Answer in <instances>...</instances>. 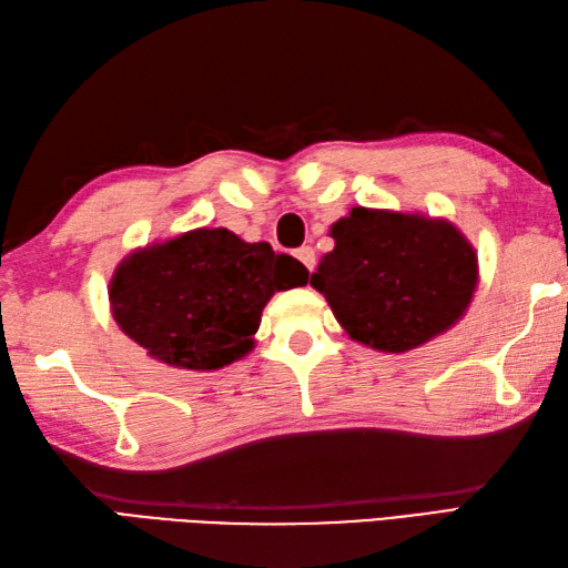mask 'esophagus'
Segmentation results:
<instances>
[{
  "instance_id": "esophagus-1",
  "label": "esophagus",
  "mask_w": 568,
  "mask_h": 568,
  "mask_svg": "<svg viewBox=\"0 0 568 568\" xmlns=\"http://www.w3.org/2000/svg\"><path fill=\"white\" fill-rule=\"evenodd\" d=\"M295 258L305 265V268L312 273L315 271V248L312 246H300L297 251H295Z\"/></svg>"
}]
</instances>
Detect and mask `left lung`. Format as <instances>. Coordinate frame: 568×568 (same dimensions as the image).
<instances>
[{
	"mask_svg": "<svg viewBox=\"0 0 568 568\" xmlns=\"http://www.w3.org/2000/svg\"><path fill=\"white\" fill-rule=\"evenodd\" d=\"M310 283L348 336L407 352L449 329L476 291V253L452 224L354 207Z\"/></svg>",
	"mask_w": 568,
	"mask_h": 568,
	"instance_id": "1",
	"label": "left lung"
}]
</instances>
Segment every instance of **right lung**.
Here are the masks:
<instances>
[{
	"mask_svg": "<svg viewBox=\"0 0 568 568\" xmlns=\"http://www.w3.org/2000/svg\"><path fill=\"white\" fill-rule=\"evenodd\" d=\"M307 268L229 229H195L119 265L110 300L119 327L168 366L214 371L253 346L275 291L307 283Z\"/></svg>",
	"mask_w": 568,
	"mask_h": 568,
	"instance_id": "1",
	"label": "right lung"
}]
</instances>
